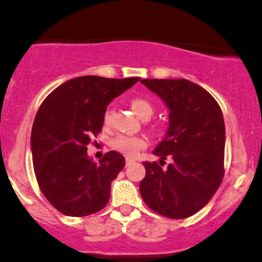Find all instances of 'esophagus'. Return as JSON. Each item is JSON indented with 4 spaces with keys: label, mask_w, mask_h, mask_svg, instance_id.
Here are the masks:
<instances>
[{
    "label": "esophagus",
    "mask_w": 262,
    "mask_h": 262,
    "mask_svg": "<svg viewBox=\"0 0 262 262\" xmlns=\"http://www.w3.org/2000/svg\"><path fill=\"white\" fill-rule=\"evenodd\" d=\"M133 160H132V159H127V160H125V165H127V166H129V165L130 164H133Z\"/></svg>",
    "instance_id": "esophagus-1"
}]
</instances>
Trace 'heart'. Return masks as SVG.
I'll return each mask as SVG.
<instances>
[{"label": "heart", "mask_w": 262, "mask_h": 262, "mask_svg": "<svg viewBox=\"0 0 262 262\" xmlns=\"http://www.w3.org/2000/svg\"><path fill=\"white\" fill-rule=\"evenodd\" d=\"M132 110L134 111V113L137 114L139 118H145V117H151L152 112H154V108H152L151 103L148 102L144 98H134L130 102ZM111 117H112V111L107 110L104 113V123H110ZM112 148L117 151H119L121 154L128 156V158H134L135 155H138V152L141 149H144L146 146V140L144 138L139 137H128V135H118L117 138H114L111 143Z\"/></svg>", "instance_id": "b5f03b06"}]
</instances>
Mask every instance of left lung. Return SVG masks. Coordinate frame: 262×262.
Instances as JSON below:
<instances>
[{"label":"left lung","instance_id":"1","mask_svg":"<svg viewBox=\"0 0 262 262\" xmlns=\"http://www.w3.org/2000/svg\"><path fill=\"white\" fill-rule=\"evenodd\" d=\"M169 110V127L143 162L139 189L149 208L164 217L183 219L209 202L223 179L225 125L221 107L208 91L185 79L140 80ZM166 157L171 161L161 167Z\"/></svg>","mask_w":262,"mask_h":262}]
</instances>
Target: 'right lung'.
I'll list each match as a JSON object with an SVG mask.
<instances>
[{
	"mask_svg": "<svg viewBox=\"0 0 262 262\" xmlns=\"http://www.w3.org/2000/svg\"><path fill=\"white\" fill-rule=\"evenodd\" d=\"M138 81L75 77L41 103L31 135L33 166L45 198L62 214L85 217L110 201L111 182L124 167V156L112 150L95 162L87 145L102 130L108 104Z\"/></svg>",
	"mask_w": 262,
	"mask_h": 262,
	"instance_id": "add662e5",
	"label": "right lung"
}]
</instances>
